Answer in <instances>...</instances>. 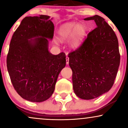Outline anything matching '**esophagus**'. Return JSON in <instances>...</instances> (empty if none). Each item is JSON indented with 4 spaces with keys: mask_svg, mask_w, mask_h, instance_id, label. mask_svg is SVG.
Returning a JSON list of instances; mask_svg holds the SVG:
<instances>
[{
    "mask_svg": "<svg viewBox=\"0 0 128 128\" xmlns=\"http://www.w3.org/2000/svg\"><path fill=\"white\" fill-rule=\"evenodd\" d=\"M69 58L68 56H66V64H69Z\"/></svg>",
    "mask_w": 128,
    "mask_h": 128,
    "instance_id": "esophagus-1",
    "label": "esophagus"
}]
</instances>
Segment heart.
<instances>
[{"mask_svg":"<svg viewBox=\"0 0 128 128\" xmlns=\"http://www.w3.org/2000/svg\"><path fill=\"white\" fill-rule=\"evenodd\" d=\"M86 32V26L82 23L75 22L65 23L58 29V38L60 42L68 40V46L71 49H76L81 44Z\"/></svg>","mask_w":128,"mask_h":128,"instance_id":"b5f03b06","label":"heart"}]
</instances>
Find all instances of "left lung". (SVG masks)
<instances>
[{
  "label": "left lung",
  "mask_w": 128,
  "mask_h": 128,
  "mask_svg": "<svg viewBox=\"0 0 128 128\" xmlns=\"http://www.w3.org/2000/svg\"><path fill=\"white\" fill-rule=\"evenodd\" d=\"M84 20H94L97 28L80 48L69 53V64L75 94L81 99L91 100L112 87L120 56L118 38L104 19L96 15Z\"/></svg>",
  "instance_id": "1"
}]
</instances>
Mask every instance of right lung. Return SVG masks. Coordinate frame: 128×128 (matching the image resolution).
<instances>
[{"label":"right lung","mask_w":128,"mask_h":128,"mask_svg":"<svg viewBox=\"0 0 128 128\" xmlns=\"http://www.w3.org/2000/svg\"><path fill=\"white\" fill-rule=\"evenodd\" d=\"M53 18L26 16L12 36L7 68L14 88L25 100L42 102L51 97L60 72L66 66V55L52 54L49 40L54 33Z\"/></svg>","instance_id":"1"}]
</instances>
